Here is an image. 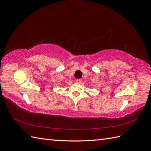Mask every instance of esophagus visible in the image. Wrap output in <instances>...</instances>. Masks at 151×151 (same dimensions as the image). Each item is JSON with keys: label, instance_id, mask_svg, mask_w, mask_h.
Wrapping results in <instances>:
<instances>
[{"label": "esophagus", "instance_id": "34e87169", "mask_svg": "<svg viewBox=\"0 0 151 151\" xmlns=\"http://www.w3.org/2000/svg\"><path fill=\"white\" fill-rule=\"evenodd\" d=\"M76 82L77 83H82V80L81 79H76Z\"/></svg>", "mask_w": 151, "mask_h": 151}]
</instances>
